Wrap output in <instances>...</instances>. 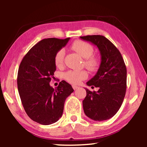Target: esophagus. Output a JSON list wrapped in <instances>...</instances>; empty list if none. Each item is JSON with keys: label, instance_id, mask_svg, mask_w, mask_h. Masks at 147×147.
Listing matches in <instances>:
<instances>
[{"label": "esophagus", "instance_id": "esophagus-1", "mask_svg": "<svg viewBox=\"0 0 147 147\" xmlns=\"http://www.w3.org/2000/svg\"><path fill=\"white\" fill-rule=\"evenodd\" d=\"M72 87H73V88L74 90H76V89H78V88H79L78 86H75V85H73V86H72Z\"/></svg>", "mask_w": 147, "mask_h": 147}]
</instances>
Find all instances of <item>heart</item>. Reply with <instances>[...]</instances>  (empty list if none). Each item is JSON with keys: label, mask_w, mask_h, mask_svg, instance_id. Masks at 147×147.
Segmentation results:
<instances>
[{"label": "heart", "mask_w": 147, "mask_h": 147, "mask_svg": "<svg viewBox=\"0 0 147 147\" xmlns=\"http://www.w3.org/2000/svg\"><path fill=\"white\" fill-rule=\"evenodd\" d=\"M72 49L76 52L82 58L85 59V65L91 70H94L97 67L98 59L93 56L94 49L90 44L82 41H76L72 45ZM65 55L64 49H60L57 52L54 57V62L57 67L63 63ZM88 76L87 73L84 71H69L64 74V78L67 81L71 84H78Z\"/></svg>", "instance_id": "obj_1"}]
</instances>
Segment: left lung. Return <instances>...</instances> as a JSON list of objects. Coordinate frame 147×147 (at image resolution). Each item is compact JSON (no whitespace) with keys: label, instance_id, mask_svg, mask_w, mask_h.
Listing matches in <instances>:
<instances>
[{"label":"left lung","instance_id":"1","mask_svg":"<svg viewBox=\"0 0 147 147\" xmlns=\"http://www.w3.org/2000/svg\"><path fill=\"white\" fill-rule=\"evenodd\" d=\"M98 49L100 64L97 72L86 83L98 88L91 92L86 88V96L82 102L86 115L92 120L102 121L115 115L123 103L126 89V68L124 59L115 46L103 36L80 37Z\"/></svg>","mask_w":147,"mask_h":147}]
</instances>
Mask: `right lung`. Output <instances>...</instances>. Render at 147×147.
<instances>
[{
	"mask_svg": "<svg viewBox=\"0 0 147 147\" xmlns=\"http://www.w3.org/2000/svg\"><path fill=\"white\" fill-rule=\"evenodd\" d=\"M69 39H43L30 50L19 65L17 88L24 109L32 120L43 125L61 117L65 101L74 91L65 80L56 89L50 85L56 69L54 57Z\"/></svg>",
	"mask_w": 147,
	"mask_h": 147,
	"instance_id": "1",
	"label": "right lung"
}]
</instances>
